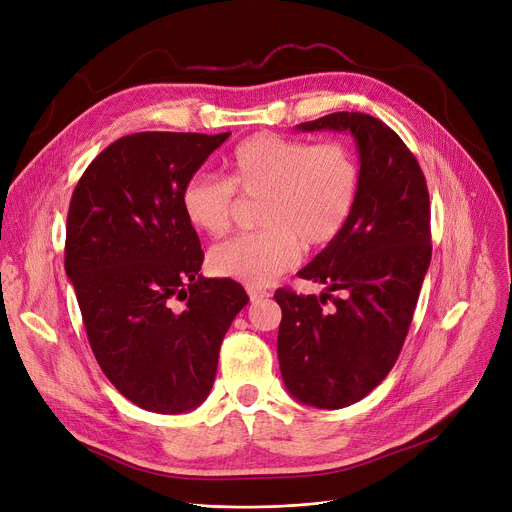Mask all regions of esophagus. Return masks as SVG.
<instances>
[{"instance_id": "34e87169", "label": "esophagus", "mask_w": 512, "mask_h": 512, "mask_svg": "<svg viewBox=\"0 0 512 512\" xmlns=\"http://www.w3.org/2000/svg\"><path fill=\"white\" fill-rule=\"evenodd\" d=\"M247 294H249V298H251L253 302H259V300H263V298H269V296H271L267 290L253 288V286H249V288H247Z\"/></svg>"}]
</instances>
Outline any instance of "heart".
I'll use <instances>...</instances> for the list:
<instances>
[{
	"label": "heart",
	"instance_id": "heart-1",
	"mask_svg": "<svg viewBox=\"0 0 512 512\" xmlns=\"http://www.w3.org/2000/svg\"><path fill=\"white\" fill-rule=\"evenodd\" d=\"M224 179L194 175L181 190V208L194 228L222 237L230 228L237 196L259 198L257 224L216 245L208 255L220 277L253 288L273 284L300 259L304 247H322L345 228L359 190V165L341 143L312 145L277 132H257L232 149Z\"/></svg>",
	"mask_w": 512,
	"mask_h": 512
}]
</instances>
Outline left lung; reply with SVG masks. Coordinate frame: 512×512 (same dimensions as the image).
Here are the masks:
<instances>
[{
	"mask_svg": "<svg viewBox=\"0 0 512 512\" xmlns=\"http://www.w3.org/2000/svg\"><path fill=\"white\" fill-rule=\"evenodd\" d=\"M296 130L349 132L359 153V190L345 228L298 271L324 292L273 294L282 308L277 357L288 392L306 406L337 410L374 390L400 355L431 263L429 192L402 138L374 116L335 112ZM327 299L332 306L324 309Z\"/></svg>",
	"mask_w": 512,
	"mask_h": 512,
	"instance_id": "left-lung-1",
	"label": "left lung"
}]
</instances>
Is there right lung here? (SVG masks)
<instances>
[{
    "label": "right lung",
    "mask_w": 512,
    "mask_h": 512,
    "mask_svg": "<svg viewBox=\"0 0 512 512\" xmlns=\"http://www.w3.org/2000/svg\"><path fill=\"white\" fill-rule=\"evenodd\" d=\"M228 136H122L71 198L65 271L91 351L114 388L151 412H188L208 398L220 343L249 302L235 280L200 275L204 251L181 208L185 181Z\"/></svg>",
    "instance_id": "add662e5"
}]
</instances>
